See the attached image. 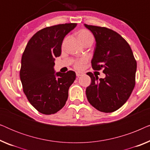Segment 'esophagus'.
Masks as SVG:
<instances>
[{"mask_svg": "<svg viewBox=\"0 0 150 150\" xmlns=\"http://www.w3.org/2000/svg\"><path fill=\"white\" fill-rule=\"evenodd\" d=\"M76 74L77 77H79V76H81L83 75V73L81 72V71H76Z\"/></svg>", "mask_w": 150, "mask_h": 150, "instance_id": "34e87169", "label": "esophagus"}]
</instances>
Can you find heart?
Returning a JSON list of instances; mask_svg holds the SVG:
<instances>
[{
    "instance_id": "1",
    "label": "heart",
    "mask_w": 150,
    "mask_h": 150,
    "mask_svg": "<svg viewBox=\"0 0 150 150\" xmlns=\"http://www.w3.org/2000/svg\"><path fill=\"white\" fill-rule=\"evenodd\" d=\"M78 38L83 44L89 42H93V37L92 34L89 30L85 29H82L78 32ZM87 59L85 57L76 59L74 63V66L76 69H81L83 67V65L87 62Z\"/></svg>"
}]
</instances>
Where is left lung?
<instances>
[{
	"instance_id": "obj_1",
	"label": "left lung",
	"mask_w": 150,
	"mask_h": 150,
	"mask_svg": "<svg viewBox=\"0 0 150 150\" xmlns=\"http://www.w3.org/2000/svg\"><path fill=\"white\" fill-rule=\"evenodd\" d=\"M96 38V44L91 66L103 70L106 77L98 79L88 72L91 83L86 89L90 104L104 112H111L126 103L135 86L137 61L128 43L113 30L88 25Z\"/></svg>"
}]
</instances>
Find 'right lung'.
<instances>
[{
  "label": "right lung",
  "instance_id": "obj_1",
  "mask_svg": "<svg viewBox=\"0 0 150 150\" xmlns=\"http://www.w3.org/2000/svg\"><path fill=\"white\" fill-rule=\"evenodd\" d=\"M65 23L48 26L36 33L22 54L20 77L23 91L32 106L42 114H54L65 106L68 90L76 79L74 71L54 74V58L61 53L65 36L76 26Z\"/></svg>",
  "mask_w": 150,
  "mask_h": 150
}]
</instances>
